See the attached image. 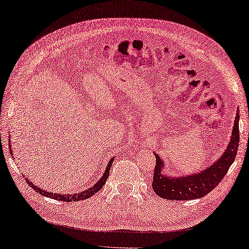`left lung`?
Wrapping results in <instances>:
<instances>
[{"instance_id":"left-lung-1","label":"left lung","mask_w":249,"mask_h":249,"mask_svg":"<svg viewBox=\"0 0 249 249\" xmlns=\"http://www.w3.org/2000/svg\"><path fill=\"white\" fill-rule=\"evenodd\" d=\"M239 112L238 108L231 133L232 135L225 152L220 156L219 160H216L213 165L202 172L178 178L165 177L160 173L163 163L160 157L154 153L156 165L153 173L152 188L157 196H160L161 198L172 199V201H188V199L205 196L221 183L238 153L240 142Z\"/></svg>"}]
</instances>
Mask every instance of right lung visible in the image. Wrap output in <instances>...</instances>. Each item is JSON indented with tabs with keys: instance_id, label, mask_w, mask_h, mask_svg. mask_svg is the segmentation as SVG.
Returning a JSON list of instances; mask_svg holds the SVG:
<instances>
[{
	"instance_id": "add662e5",
	"label": "right lung",
	"mask_w": 249,
	"mask_h": 249,
	"mask_svg": "<svg viewBox=\"0 0 249 249\" xmlns=\"http://www.w3.org/2000/svg\"><path fill=\"white\" fill-rule=\"evenodd\" d=\"M11 148V147H9ZM10 153L13 154V150L10 149ZM113 160H111L110 162H108V165L107 167V170L106 172L104 173V177H102L98 181H97L96 185L92 188H89V189L83 191L81 193H77V195H58V193H51V192H47L45 190H42L40 189L39 187H37L36 185H34L32 181H30L28 178H26V181L30 185V187L33 188V189L35 191H37L39 195H42L44 196H47V197H52L53 199H57V201H61V202H76V201H82V199H87L89 197H90L92 196H94L96 192H98L102 187H104V185L106 184V180L108 178V174H110V169L112 167V163H113Z\"/></svg>"
}]
</instances>
